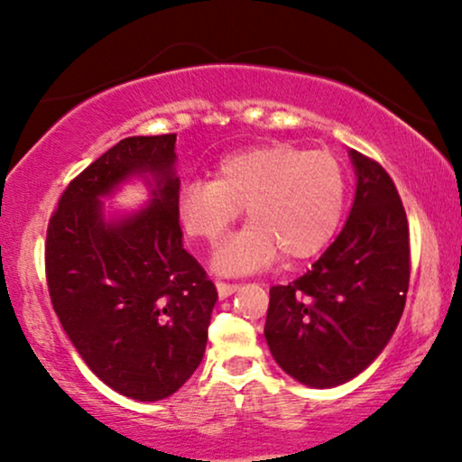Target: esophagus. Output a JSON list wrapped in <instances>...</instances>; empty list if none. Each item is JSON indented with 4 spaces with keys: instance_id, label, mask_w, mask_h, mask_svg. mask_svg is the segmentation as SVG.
I'll list each match as a JSON object with an SVG mask.
<instances>
[{
    "instance_id": "34e87169",
    "label": "esophagus",
    "mask_w": 462,
    "mask_h": 462,
    "mask_svg": "<svg viewBox=\"0 0 462 462\" xmlns=\"http://www.w3.org/2000/svg\"><path fill=\"white\" fill-rule=\"evenodd\" d=\"M215 287H217V293H219V298L224 300V298H227V295H232L238 289V282H226V281H217L215 282Z\"/></svg>"
}]
</instances>
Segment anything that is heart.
Wrapping results in <instances>:
<instances>
[{"label": "heart", "instance_id": "heart-1", "mask_svg": "<svg viewBox=\"0 0 462 462\" xmlns=\"http://www.w3.org/2000/svg\"><path fill=\"white\" fill-rule=\"evenodd\" d=\"M245 207L249 226L215 254L221 273H251L274 262L309 260L340 227L346 177L334 153L293 143L247 147L219 160L213 181L180 189L177 215L194 241L215 245Z\"/></svg>", "mask_w": 462, "mask_h": 462}]
</instances>
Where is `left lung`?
Masks as SVG:
<instances>
[{
    "label": "left lung",
    "mask_w": 462,
    "mask_h": 462,
    "mask_svg": "<svg viewBox=\"0 0 462 462\" xmlns=\"http://www.w3.org/2000/svg\"><path fill=\"white\" fill-rule=\"evenodd\" d=\"M356 194L346 226L309 273L270 287L263 336L298 383L329 389L361 374L391 340L410 285V227L383 164L350 150Z\"/></svg>",
    "instance_id": "left-lung-1"
}]
</instances>
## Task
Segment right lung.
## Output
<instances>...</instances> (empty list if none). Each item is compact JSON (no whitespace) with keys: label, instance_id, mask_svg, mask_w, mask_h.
I'll return each instance as SVG.
<instances>
[{"label":"right lung","instance_id":"obj_1","mask_svg":"<svg viewBox=\"0 0 462 462\" xmlns=\"http://www.w3.org/2000/svg\"><path fill=\"white\" fill-rule=\"evenodd\" d=\"M175 133L126 137L73 177L46 232V282L65 334L92 374L122 395L158 402L200 365L217 289L183 249ZM134 172L154 200L106 225L98 195Z\"/></svg>","mask_w":462,"mask_h":462}]
</instances>
